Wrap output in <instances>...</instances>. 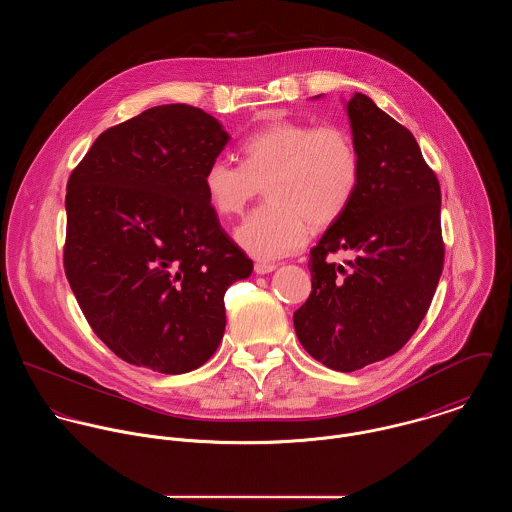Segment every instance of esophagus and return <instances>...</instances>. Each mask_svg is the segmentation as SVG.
Returning a JSON list of instances; mask_svg holds the SVG:
<instances>
[{
	"instance_id": "1",
	"label": "esophagus",
	"mask_w": 512,
	"mask_h": 512,
	"mask_svg": "<svg viewBox=\"0 0 512 512\" xmlns=\"http://www.w3.org/2000/svg\"><path fill=\"white\" fill-rule=\"evenodd\" d=\"M274 270H276V264H268V262H256V264H254V272L260 274V276L270 274V272H274Z\"/></svg>"
}]
</instances>
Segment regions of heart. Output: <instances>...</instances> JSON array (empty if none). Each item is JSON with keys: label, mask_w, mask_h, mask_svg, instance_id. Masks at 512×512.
<instances>
[{"label": "heart", "mask_w": 512, "mask_h": 512, "mask_svg": "<svg viewBox=\"0 0 512 512\" xmlns=\"http://www.w3.org/2000/svg\"><path fill=\"white\" fill-rule=\"evenodd\" d=\"M242 165L215 159L203 187L220 217L240 215L264 185L266 205L236 230L242 250L276 260L299 250L309 222L325 228L343 217L357 195L361 157L351 134L339 126L295 120L272 122L240 144Z\"/></svg>", "instance_id": "obj_1"}]
</instances>
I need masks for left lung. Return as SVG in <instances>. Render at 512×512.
<instances>
[{"label":"left lung","mask_w":512,"mask_h":512,"mask_svg":"<svg viewBox=\"0 0 512 512\" xmlns=\"http://www.w3.org/2000/svg\"><path fill=\"white\" fill-rule=\"evenodd\" d=\"M361 181L309 254L311 293L293 313L303 349L353 372L398 353L428 313L443 270L441 191L410 130L355 92L347 102ZM352 256L348 266L328 260Z\"/></svg>","instance_id":"left-lung-1"}]
</instances>
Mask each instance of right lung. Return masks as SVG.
Masks as SVG:
<instances>
[{"label":"right lung","mask_w":512,"mask_h":512,"mask_svg":"<svg viewBox=\"0 0 512 512\" xmlns=\"http://www.w3.org/2000/svg\"><path fill=\"white\" fill-rule=\"evenodd\" d=\"M228 140L201 108L153 106L102 132L69 177L65 274L92 331L130 365H205L224 293L252 274L203 187Z\"/></svg>","instance_id":"add662e5"}]
</instances>
